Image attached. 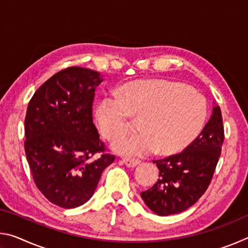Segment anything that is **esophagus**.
<instances>
[{
  "label": "esophagus",
  "mask_w": 248,
  "mask_h": 248,
  "mask_svg": "<svg viewBox=\"0 0 248 248\" xmlns=\"http://www.w3.org/2000/svg\"><path fill=\"white\" fill-rule=\"evenodd\" d=\"M123 161L124 163V165L128 167H136L137 165L140 164L139 159H136V158H124Z\"/></svg>",
  "instance_id": "esophagus-1"
}]
</instances>
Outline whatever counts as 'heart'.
<instances>
[{"label": "heart", "mask_w": 248, "mask_h": 248, "mask_svg": "<svg viewBox=\"0 0 248 248\" xmlns=\"http://www.w3.org/2000/svg\"><path fill=\"white\" fill-rule=\"evenodd\" d=\"M129 112L140 116L139 133L112 141V150L125 156L157 152L177 153L196 140L208 117L207 100L186 84L164 78L124 84L119 94L105 96L96 110L100 132L112 139L129 124Z\"/></svg>", "instance_id": "b5f03b06"}]
</instances>
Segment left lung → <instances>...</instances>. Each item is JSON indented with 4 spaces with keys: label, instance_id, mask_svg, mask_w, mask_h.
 Wrapping results in <instances>:
<instances>
[{
    "label": "left lung",
    "instance_id": "obj_1",
    "mask_svg": "<svg viewBox=\"0 0 248 248\" xmlns=\"http://www.w3.org/2000/svg\"><path fill=\"white\" fill-rule=\"evenodd\" d=\"M215 104L212 115L196 140L182 153L153 161L159 170L156 183L142 191L148 208L157 216L183 212L207 190L224 141L221 109Z\"/></svg>",
    "mask_w": 248,
    "mask_h": 248
}]
</instances>
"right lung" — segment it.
<instances>
[{"label": "right lung", "mask_w": 248, "mask_h": 248, "mask_svg": "<svg viewBox=\"0 0 248 248\" xmlns=\"http://www.w3.org/2000/svg\"><path fill=\"white\" fill-rule=\"evenodd\" d=\"M96 71L71 66L46 81L28 104L25 152L33 182L46 198L64 209L91 199L104 170L115 161L93 124Z\"/></svg>", "instance_id": "add662e5"}]
</instances>
